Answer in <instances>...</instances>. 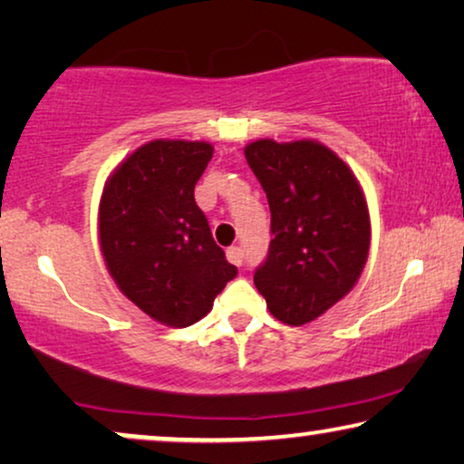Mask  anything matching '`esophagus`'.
<instances>
[{"label":"esophagus","instance_id":"1","mask_svg":"<svg viewBox=\"0 0 464 464\" xmlns=\"http://www.w3.org/2000/svg\"><path fill=\"white\" fill-rule=\"evenodd\" d=\"M226 256L234 266H243V262H245V253H243V249H240V246H230V249L226 251Z\"/></svg>","mask_w":464,"mask_h":464}]
</instances>
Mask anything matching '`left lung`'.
<instances>
[{
	"label": "left lung",
	"instance_id": "1",
	"mask_svg": "<svg viewBox=\"0 0 464 464\" xmlns=\"http://www.w3.org/2000/svg\"><path fill=\"white\" fill-rule=\"evenodd\" d=\"M270 205L268 257L253 275L270 313L304 325L359 281L370 251V213L357 177L316 141L259 139L245 148Z\"/></svg>",
	"mask_w": 464,
	"mask_h": 464
}]
</instances>
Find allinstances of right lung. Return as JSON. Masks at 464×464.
Masks as SVG:
<instances>
[{
    "instance_id": "1",
    "label": "right lung",
    "mask_w": 464,
    "mask_h": 464,
    "mask_svg": "<svg viewBox=\"0 0 464 464\" xmlns=\"http://www.w3.org/2000/svg\"><path fill=\"white\" fill-rule=\"evenodd\" d=\"M211 158L205 141H150L113 170L101 196L107 270L135 306L169 327L200 321L238 272L194 200Z\"/></svg>"
}]
</instances>
